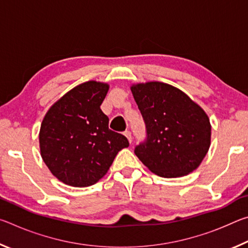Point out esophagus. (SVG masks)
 <instances>
[{"label":"esophagus","instance_id":"34e87169","mask_svg":"<svg viewBox=\"0 0 248 248\" xmlns=\"http://www.w3.org/2000/svg\"><path fill=\"white\" fill-rule=\"evenodd\" d=\"M124 136L125 137H127L128 138V140H129V142H130V143H131V142H132V136H131V132H130V131H124Z\"/></svg>","mask_w":248,"mask_h":248}]
</instances>
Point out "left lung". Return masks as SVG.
Wrapping results in <instances>:
<instances>
[{"label":"left lung","instance_id":"left-lung-1","mask_svg":"<svg viewBox=\"0 0 248 248\" xmlns=\"http://www.w3.org/2000/svg\"><path fill=\"white\" fill-rule=\"evenodd\" d=\"M131 92L146 128L145 141L134 149L140 161L165 178L194 171L211 141V124L203 109L166 83L134 84Z\"/></svg>","mask_w":248,"mask_h":248}]
</instances>
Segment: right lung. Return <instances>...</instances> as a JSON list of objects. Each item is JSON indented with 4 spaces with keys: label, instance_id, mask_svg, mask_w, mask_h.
I'll list each match as a JSON object with an SVG mask.
<instances>
[{
    "label": "right lung",
    "instance_id": "right-lung-1",
    "mask_svg": "<svg viewBox=\"0 0 248 248\" xmlns=\"http://www.w3.org/2000/svg\"><path fill=\"white\" fill-rule=\"evenodd\" d=\"M107 83L79 84L54 103L39 132L40 154L53 176L73 187H89L103 178L128 139L109 129L100 109Z\"/></svg>",
    "mask_w": 248,
    "mask_h": 248
}]
</instances>
